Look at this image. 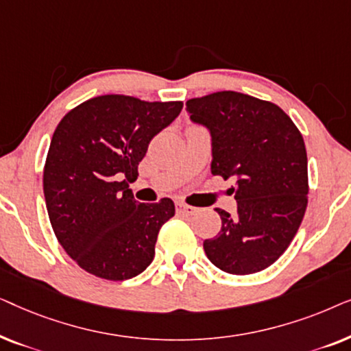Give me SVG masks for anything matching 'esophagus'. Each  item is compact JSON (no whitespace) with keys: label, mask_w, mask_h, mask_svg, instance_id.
I'll return each instance as SVG.
<instances>
[{"label":"esophagus","mask_w":351,"mask_h":351,"mask_svg":"<svg viewBox=\"0 0 351 351\" xmlns=\"http://www.w3.org/2000/svg\"><path fill=\"white\" fill-rule=\"evenodd\" d=\"M177 213L182 215H193L196 213V208L185 204V203H177Z\"/></svg>","instance_id":"34e87169"}]
</instances>
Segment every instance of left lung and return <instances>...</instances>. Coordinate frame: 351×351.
<instances>
[{"label":"left lung","mask_w":351,"mask_h":351,"mask_svg":"<svg viewBox=\"0 0 351 351\" xmlns=\"http://www.w3.org/2000/svg\"><path fill=\"white\" fill-rule=\"evenodd\" d=\"M186 112L213 137L210 172L237 180L238 213L222 219L204 252L220 270L251 275L282 256L305 215L308 169L304 137L278 105L220 90L186 100Z\"/></svg>","instance_id":"8db88e82"}]
</instances>
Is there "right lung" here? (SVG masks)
I'll list each match as a JSON object with an SVG mask.
<instances>
[{
    "mask_svg": "<svg viewBox=\"0 0 351 351\" xmlns=\"http://www.w3.org/2000/svg\"><path fill=\"white\" fill-rule=\"evenodd\" d=\"M184 102H147L123 94L71 108L52 136L43 171L47 214L57 241L90 275L137 276L155 257L162 223L176 214L169 198L134 199L129 182L158 132Z\"/></svg>",
    "mask_w": 351,
    "mask_h": 351,
    "instance_id": "obj_1",
    "label": "right lung"
}]
</instances>
